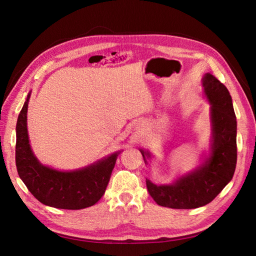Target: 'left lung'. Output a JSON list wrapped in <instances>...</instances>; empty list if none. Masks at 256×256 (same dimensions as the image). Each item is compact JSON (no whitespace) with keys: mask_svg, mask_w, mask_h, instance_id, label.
Segmentation results:
<instances>
[{"mask_svg":"<svg viewBox=\"0 0 256 256\" xmlns=\"http://www.w3.org/2000/svg\"><path fill=\"white\" fill-rule=\"evenodd\" d=\"M204 92L212 104V152L196 171L172 184L157 186L146 180L147 191L160 206L176 209L202 207L219 194L233 178L237 162V122L226 85L210 74L203 79ZM146 162L148 152L140 150Z\"/></svg>","mask_w":256,"mask_h":256,"instance_id":"1","label":"left lung"}]
</instances>
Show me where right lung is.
Wrapping results in <instances>:
<instances>
[{"label":"right lung","instance_id":"add662e5","mask_svg":"<svg viewBox=\"0 0 256 256\" xmlns=\"http://www.w3.org/2000/svg\"><path fill=\"white\" fill-rule=\"evenodd\" d=\"M30 92L17 120L16 166L28 191L40 203L60 209H82L96 204L104 194L120 152L96 164L72 172H62L44 166L30 150L26 113Z\"/></svg>","mask_w":256,"mask_h":256}]
</instances>
